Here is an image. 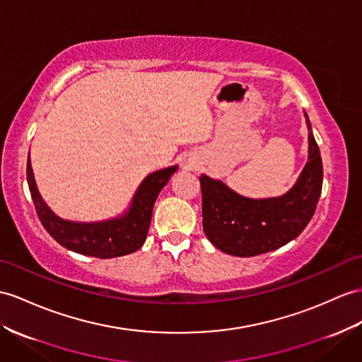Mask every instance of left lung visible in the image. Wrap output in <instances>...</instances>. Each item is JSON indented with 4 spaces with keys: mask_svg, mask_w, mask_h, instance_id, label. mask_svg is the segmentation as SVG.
Masks as SVG:
<instances>
[{
    "mask_svg": "<svg viewBox=\"0 0 362 362\" xmlns=\"http://www.w3.org/2000/svg\"><path fill=\"white\" fill-rule=\"evenodd\" d=\"M199 182L202 227L210 243L235 257H255L295 240L312 219L322 189L320 147L310 130L308 161L295 187L281 198H244L206 175Z\"/></svg>",
    "mask_w": 362,
    "mask_h": 362,
    "instance_id": "1",
    "label": "left lung"
}]
</instances>
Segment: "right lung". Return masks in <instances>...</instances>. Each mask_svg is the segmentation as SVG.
Wrapping results in <instances>:
<instances>
[{
	"label": "right lung",
	"instance_id": "right-lung-1",
	"mask_svg": "<svg viewBox=\"0 0 362 362\" xmlns=\"http://www.w3.org/2000/svg\"><path fill=\"white\" fill-rule=\"evenodd\" d=\"M176 172V165L158 170L141 184L129 214L107 223L76 224L63 221L50 211L40 197L35 184L30 160L28 158V182L35 210L47 233L63 247L101 259L122 257L138 250L144 244L151 226L155 199Z\"/></svg>",
	"mask_w": 362,
	"mask_h": 362
}]
</instances>
